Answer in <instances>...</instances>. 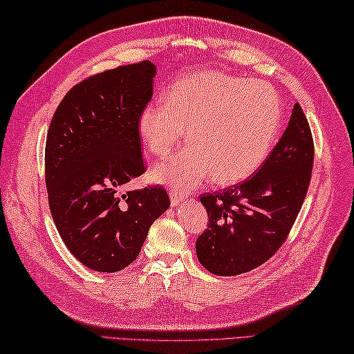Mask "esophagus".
Here are the masks:
<instances>
[{"label": "esophagus", "instance_id": "1", "mask_svg": "<svg viewBox=\"0 0 354 354\" xmlns=\"http://www.w3.org/2000/svg\"><path fill=\"white\" fill-rule=\"evenodd\" d=\"M183 199H184V194L178 193L176 189H171V190H170V202H171L173 207L179 205V202H181Z\"/></svg>", "mask_w": 354, "mask_h": 354}]
</instances>
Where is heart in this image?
I'll return each mask as SVG.
<instances>
[{
  "label": "heart",
  "mask_w": 354,
  "mask_h": 354,
  "mask_svg": "<svg viewBox=\"0 0 354 354\" xmlns=\"http://www.w3.org/2000/svg\"><path fill=\"white\" fill-rule=\"evenodd\" d=\"M281 120L277 93L263 82L198 73L173 86L165 103L140 112L138 133L156 156L169 155L187 129L189 145L158 164L156 181L178 190L242 181L266 161Z\"/></svg>",
  "instance_id": "heart-1"
}]
</instances>
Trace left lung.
Here are the masks:
<instances>
[{
    "mask_svg": "<svg viewBox=\"0 0 354 354\" xmlns=\"http://www.w3.org/2000/svg\"><path fill=\"white\" fill-rule=\"evenodd\" d=\"M313 137L298 103L289 126L255 175L222 192L201 194L208 227L196 240L201 265L231 277L259 268L280 250L309 189Z\"/></svg>",
    "mask_w": 354,
    "mask_h": 354,
    "instance_id": "obj_1",
    "label": "left lung"
}]
</instances>
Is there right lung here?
Returning a JSON list of instances; mask_svg holds the SVG:
<instances>
[{
  "label": "right lung",
  "instance_id": "1",
  "mask_svg": "<svg viewBox=\"0 0 354 354\" xmlns=\"http://www.w3.org/2000/svg\"><path fill=\"white\" fill-rule=\"evenodd\" d=\"M155 65L117 66L79 82L59 103L45 142L48 205L65 246L99 272L138 257L149 228L170 207L162 185L122 194L146 170L138 117L153 94Z\"/></svg>",
  "mask_w": 354,
  "mask_h": 354
}]
</instances>
